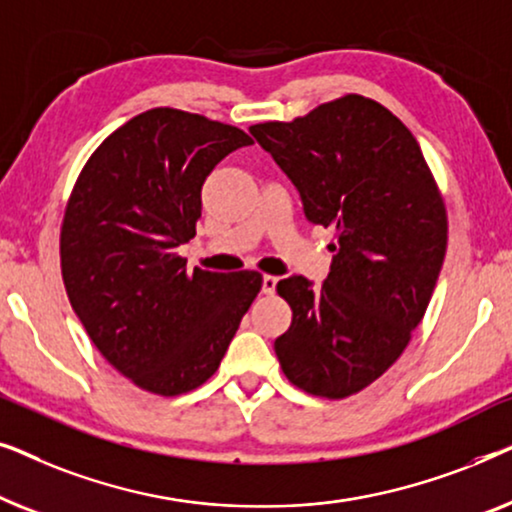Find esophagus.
Masks as SVG:
<instances>
[{"instance_id": "obj_1", "label": "esophagus", "mask_w": 512, "mask_h": 512, "mask_svg": "<svg viewBox=\"0 0 512 512\" xmlns=\"http://www.w3.org/2000/svg\"><path fill=\"white\" fill-rule=\"evenodd\" d=\"M275 289H277V277L265 275L263 277V293H268V296H272V293H275Z\"/></svg>"}]
</instances>
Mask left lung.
<instances>
[{"instance_id": "left-lung-1", "label": "left lung", "mask_w": 512, "mask_h": 512, "mask_svg": "<svg viewBox=\"0 0 512 512\" xmlns=\"http://www.w3.org/2000/svg\"><path fill=\"white\" fill-rule=\"evenodd\" d=\"M298 188L305 216L333 228L326 282L286 277L289 331L275 340L286 380L347 398L398 361L436 289L447 212L412 132L380 102L342 95L289 123L249 128Z\"/></svg>"}]
</instances>
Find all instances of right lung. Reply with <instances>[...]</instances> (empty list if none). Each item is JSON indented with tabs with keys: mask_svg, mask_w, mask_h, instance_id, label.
I'll use <instances>...</instances> for the list:
<instances>
[{
	"mask_svg": "<svg viewBox=\"0 0 512 512\" xmlns=\"http://www.w3.org/2000/svg\"><path fill=\"white\" fill-rule=\"evenodd\" d=\"M249 144L235 125L156 107L111 132L76 179L62 282L93 345L139 389L205 384L261 291V272H188L177 251L195 237L209 172Z\"/></svg>",
	"mask_w": 512,
	"mask_h": 512,
	"instance_id": "add662e5",
	"label": "right lung"
}]
</instances>
